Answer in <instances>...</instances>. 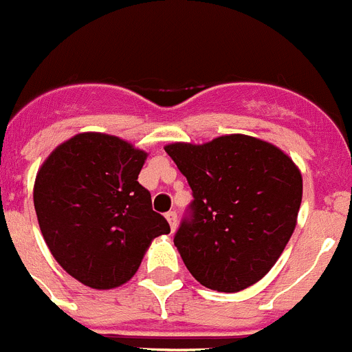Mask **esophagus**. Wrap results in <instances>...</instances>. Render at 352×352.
<instances>
[{"instance_id": "34e87169", "label": "esophagus", "mask_w": 352, "mask_h": 352, "mask_svg": "<svg viewBox=\"0 0 352 352\" xmlns=\"http://www.w3.org/2000/svg\"><path fill=\"white\" fill-rule=\"evenodd\" d=\"M166 218L170 225V230L173 232L176 230V225H178V214H176L174 211H169V212H166Z\"/></svg>"}]
</instances>
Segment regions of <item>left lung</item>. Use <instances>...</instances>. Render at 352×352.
<instances>
[{
  "mask_svg": "<svg viewBox=\"0 0 352 352\" xmlns=\"http://www.w3.org/2000/svg\"><path fill=\"white\" fill-rule=\"evenodd\" d=\"M166 151L193 195L174 235L190 274L223 293L260 281L295 230L302 202L298 167L277 146L244 134L206 144L173 143Z\"/></svg>",
  "mask_w": 352,
  "mask_h": 352,
  "instance_id": "obj_1",
  "label": "left lung"
}]
</instances>
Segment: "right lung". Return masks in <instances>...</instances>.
I'll return each instance as SVG.
<instances>
[{
	"label": "right lung",
	"instance_id": "1",
	"mask_svg": "<svg viewBox=\"0 0 352 352\" xmlns=\"http://www.w3.org/2000/svg\"><path fill=\"white\" fill-rule=\"evenodd\" d=\"M143 150L101 132L76 134L40 167L34 209L48 250L69 276L94 289L124 285L155 237L169 234L138 182Z\"/></svg>",
	"mask_w": 352,
	"mask_h": 352
}]
</instances>
